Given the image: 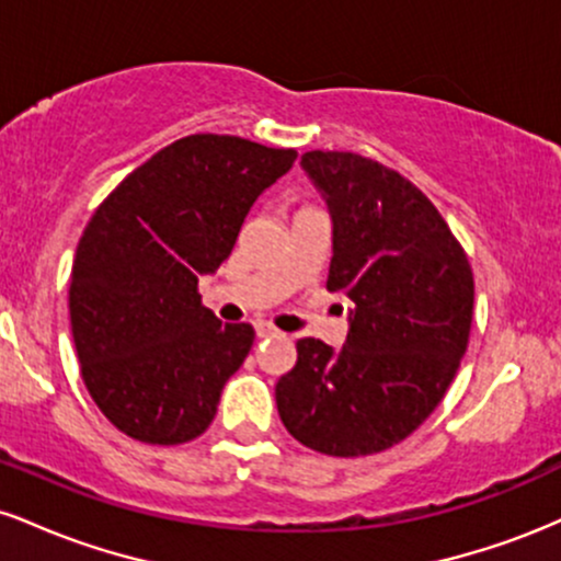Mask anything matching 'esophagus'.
<instances>
[{
    "label": "esophagus",
    "instance_id": "esophagus-1",
    "mask_svg": "<svg viewBox=\"0 0 561 561\" xmlns=\"http://www.w3.org/2000/svg\"><path fill=\"white\" fill-rule=\"evenodd\" d=\"M255 334H259V337H276L279 330L268 324V321H255Z\"/></svg>",
    "mask_w": 561,
    "mask_h": 561
}]
</instances>
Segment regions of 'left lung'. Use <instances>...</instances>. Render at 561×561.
<instances>
[{
  "instance_id": "left-lung-1",
  "label": "left lung",
  "mask_w": 561,
  "mask_h": 561,
  "mask_svg": "<svg viewBox=\"0 0 561 561\" xmlns=\"http://www.w3.org/2000/svg\"><path fill=\"white\" fill-rule=\"evenodd\" d=\"M300 165L330 208L327 289L351 302V327L340 351L298 340L276 409L319 454H379L414 433L454 382L472 327V268L435 205L398 171L321 150Z\"/></svg>"
}]
</instances>
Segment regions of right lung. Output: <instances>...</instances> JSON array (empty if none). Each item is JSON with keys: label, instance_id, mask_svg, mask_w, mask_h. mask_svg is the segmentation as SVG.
I'll list each match as a JSON object with an SVG mask.
<instances>
[{"label": "right lung", "instance_id": "1", "mask_svg": "<svg viewBox=\"0 0 561 561\" xmlns=\"http://www.w3.org/2000/svg\"><path fill=\"white\" fill-rule=\"evenodd\" d=\"M298 152L192 134L131 171L83 229L70 272L81 377L121 433L152 446L195 440L253 347L221 324L199 276L229 259L244 216Z\"/></svg>", "mask_w": 561, "mask_h": 561}]
</instances>
